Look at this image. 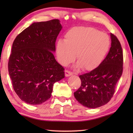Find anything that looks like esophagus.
I'll return each instance as SVG.
<instances>
[{"label":"esophagus","mask_w":133,"mask_h":133,"mask_svg":"<svg viewBox=\"0 0 133 133\" xmlns=\"http://www.w3.org/2000/svg\"><path fill=\"white\" fill-rule=\"evenodd\" d=\"M65 75L66 77H68V76H70L72 75V72H70V71H68V70H65Z\"/></svg>","instance_id":"obj_1"}]
</instances>
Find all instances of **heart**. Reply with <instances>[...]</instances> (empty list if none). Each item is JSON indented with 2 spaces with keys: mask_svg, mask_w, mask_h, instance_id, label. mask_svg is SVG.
Returning <instances> with one entry per match:
<instances>
[{
  "mask_svg": "<svg viewBox=\"0 0 133 133\" xmlns=\"http://www.w3.org/2000/svg\"><path fill=\"white\" fill-rule=\"evenodd\" d=\"M110 46V38L107 34L92 27L76 26L67 31L64 40L58 41L56 54L63 65L72 61L76 54L77 68L91 71L102 63Z\"/></svg>",
  "mask_w": 133,
  "mask_h": 133,
  "instance_id": "1",
  "label": "heart"
}]
</instances>
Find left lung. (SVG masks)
I'll list each match as a JSON object with an SVG mask.
<instances>
[{
	"label": "left lung",
	"instance_id": "obj_1",
	"mask_svg": "<svg viewBox=\"0 0 133 133\" xmlns=\"http://www.w3.org/2000/svg\"><path fill=\"white\" fill-rule=\"evenodd\" d=\"M111 46L99 66L80 75L81 85L74 92L80 103L90 108L103 106L111 99L123 72V51L117 37L111 34Z\"/></svg>",
	"mask_w": 133,
	"mask_h": 133
}]
</instances>
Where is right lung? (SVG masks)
Returning <instances> with one entry per match:
<instances>
[{
  "instance_id": "add662e5",
  "label": "right lung",
  "mask_w": 133,
  "mask_h": 133,
  "mask_svg": "<svg viewBox=\"0 0 133 133\" xmlns=\"http://www.w3.org/2000/svg\"><path fill=\"white\" fill-rule=\"evenodd\" d=\"M62 28L58 19L35 22L13 42L9 74L14 91L28 104L39 105L50 99L54 83L65 77V69L52 52Z\"/></svg>"
}]
</instances>
